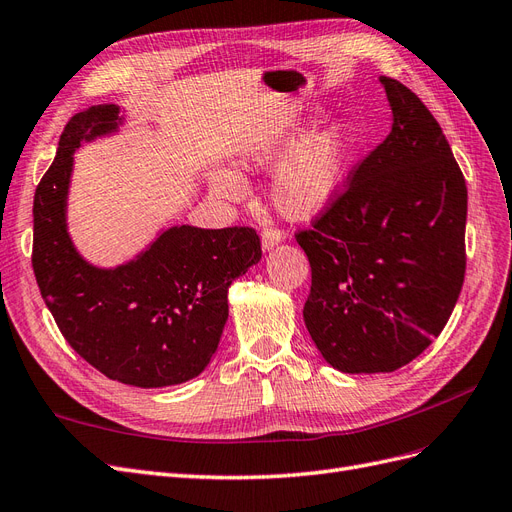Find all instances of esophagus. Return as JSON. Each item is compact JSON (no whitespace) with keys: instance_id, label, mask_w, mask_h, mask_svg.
I'll return each instance as SVG.
<instances>
[{"instance_id":"obj_1","label":"esophagus","mask_w":512,"mask_h":512,"mask_svg":"<svg viewBox=\"0 0 512 512\" xmlns=\"http://www.w3.org/2000/svg\"><path fill=\"white\" fill-rule=\"evenodd\" d=\"M282 241H284L282 230H277V228H265V230H262V250H265V252L273 250V247L277 243H282Z\"/></svg>"}]
</instances>
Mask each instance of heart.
<instances>
[{
    "instance_id": "obj_1",
    "label": "heart",
    "mask_w": 512,
    "mask_h": 512,
    "mask_svg": "<svg viewBox=\"0 0 512 512\" xmlns=\"http://www.w3.org/2000/svg\"><path fill=\"white\" fill-rule=\"evenodd\" d=\"M312 123L309 119L267 138L243 162L247 168L280 164L271 183V203L292 220H309L335 203L361 145L359 126L352 119H331L314 132ZM209 188L226 203H241L247 194L243 177L230 168L213 170Z\"/></svg>"
}]
</instances>
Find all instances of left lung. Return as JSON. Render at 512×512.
Here are the masks:
<instances>
[{"label":"left lung","mask_w":512,"mask_h":512,"mask_svg":"<svg viewBox=\"0 0 512 512\" xmlns=\"http://www.w3.org/2000/svg\"><path fill=\"white\" fill-rule=\"evenodd\" d=\"M389 136L346 190L299 230L312 267L305 327L331 367L384 374L408 365L453 314L466 275L468 188L440 123L389 76Z\"/></svg>","instance_id":"obj_1"}]
</instances>
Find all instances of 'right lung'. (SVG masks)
Masks as SVG:
<instances>
[{
    "label": "right lung",
    "instance_id": "right-lung-1",
    "mask_svg": "<svg viewBox=\"0 0 512 512\" xmlns=\"http://www.w3.org/2000/svg\"><path fill=\"white\" fill-rule=\"evenodd\" d=\"M117 104L89 106L61 132L34 196L32 265L66 342L106 378L160 389L196 378L218 350L228 286L260 260L254 228L162 230L145 252L100 269L76 252L66 207L72 153L123 123Z\"/></svg>",
    "mask_w": 512,
    "mask_h": 512
}]
</instances>
